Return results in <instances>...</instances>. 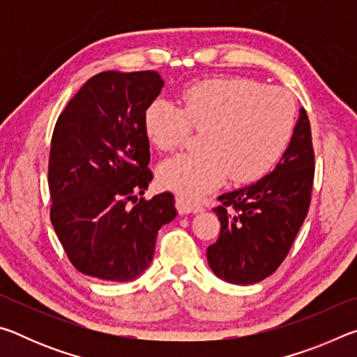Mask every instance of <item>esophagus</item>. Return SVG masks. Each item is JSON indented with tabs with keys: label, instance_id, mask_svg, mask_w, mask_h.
<instances>
[{
	"label": "esophagus",
	"instance_id": "34e87169",
	"mask_svg": "<svg viewBox=\"0 0 357 357\" xmlns=\"http://www.w3.org/2000/svg\"><path fill=\"white\" fill-rule=\"evenodd\" d=\"M176 208L181 214H190V213H202L204 209L203 204L189 200L184 197H176Z\"/></svg>",
	"mask_w": 357,
	"mask_h": 357
}]
</instances>
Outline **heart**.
<instances>
[{"instance_id":"obj_1","label":"heart","mask_w":357,"mask_h":357,"mask_svg":"<svg viewBox=\"0 0 357 357\" xmlns=\"http://www.w3.org/2000/svg\"><path fill=\"white\" fill-rule=\"evenodd\" d=\"M179 108L155 99L143 113V130L162 153L183 146L202 130L198 153L165 160L159 179L167 189L195 197L219 185L250 184L274 170L293 138L296 105L285 89L249 77H215L179 91Z\"/></svg>"}]
</instances>
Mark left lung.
Here are the masks:
<instances>
[{
  "label": "left lung",
  "mask_w": 357,
  "mask_h": 357,
  "mask_svg": "<svg viewBox=\"0 0 357 357\" xmlns=\"http://www.w3.org/2000/svg\"><path fill=\"white\" fill-rule=\"evenodd\" d=\"M299 113L291 142L274 170L217 198L220 234L206 255L213 273L228 283L252 285L275 273L309 213L315 153L309 116L304 108Z\"/></svg>",
  "instance_id": "obj_1"
}]
</instances>
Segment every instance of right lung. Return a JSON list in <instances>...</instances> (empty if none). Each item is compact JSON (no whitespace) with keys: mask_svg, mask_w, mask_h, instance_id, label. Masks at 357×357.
I'll use <instances>...</instances> for the list:
<instances>
[{"mask_svg":"<svg viewBox=\"0 0 357 357\" xmlns=\"http://www.w3.org/2000/svg\"><path fill=\"white\" fill-rule=\"evenodd\" d=\"M155 70H107L69 100L53 129L48 159L50 220L82 274L128 282L153 261L174 197L138 198L153 179L143 113L160 94Z\"/></svg>","mask_w":357,"mask_h":357,"instance_id":"obj_1","label":"right lung"}]
</instances>
